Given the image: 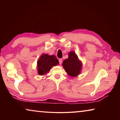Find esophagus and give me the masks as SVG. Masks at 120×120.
Segmentation results:
<instances>
[{
	"label": "esophagus",
	"instance_id": "obj_1",
	"mask_svg": "<svg viewBox=\"0 0 120 120\" xmlns=\"http://www.w3.org/2000/svg\"><path fill=\"white\" fill-rule=\"evenodd\" d=\"M59 64H61L62 63V59H59Z\"/></svg>",
	"mask_w": 120,
	"mask_h": 120
}]
</instances>
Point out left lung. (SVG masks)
<instances>
[{
	"mask_svg": "<svg viewBox=\"0 0 120 120\" xmlns=\"http://www.w3.org/2000/svg\"><path fill=\"white\" fill-rule=\"evenodd\" d=\"M62 66L70 76L76 77L80 74L82 68V63L79 60L75 52L71 51L68 54V58L63 61Z\"/></svg>",
	"mask_w": 120,
	"mask_h": 120,
	"instance_id": "obj_1",
	"label": "left lung"
}]
</instances>
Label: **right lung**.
<instances>
[{
  "label": "right lung",
  "instance_id": "1",
  "mask_svg": "<svg viewBox=\"0 0 120 120\" xmlns=\"http://www.w3.org/2000/svg\"><path fill=\"white\" fill-rule=\"evenodd\" d=\"M59 61L56 56L42 54L37 62L38 74L41 76L48 73L53 66H57Z\"/></svg>",
  "mask_w": 120,
  "mask_h": 120
}]
</instances>
